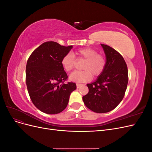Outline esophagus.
I'll list each match as a JSON object with an SVG mask.
<instances>
[{
  "instance_id": "obj_1",
  "label": "esophagus",
  "mask_w": 152,
  "mask_h": 152,
  "mask_svg": "<svg viewBox=\"0 0 152 152\" xmlns=\"http://www.w3.org/2000/svg\"><path fill=\"white\" fill-rule=\"evenodd\" d=\"M82 86V85L80 84H77V89L80 88V87Z\"/></svg>"
}]
</instances>
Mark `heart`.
I'll return each instance as SVG.
<instances>
[{
	"label": "heart",
	"mask_w": 152,
	"mask_h": 152,
	"mask_svg": "<svg viewBox=\"0 0 152 152\" xmlns=\"http://www.w3.org/2000/svg\"><path fill=\"white\" fill-rule=\"evenodd\" d=\"M77 58L85 59L82 65V71H77L69 76V79L76 82H86L89 81L92 75L94 77L100 75L104 71L106 66V59L98 52L92 48H84L78 50L76 53ZM75 58L71 53H68L61 59V65L64 70L70 72L75 65Z\"/></svg>",
	"instance_id": "b5f03b06"
}]
</instances>
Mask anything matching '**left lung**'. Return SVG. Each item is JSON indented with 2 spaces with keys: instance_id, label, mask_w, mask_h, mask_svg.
Returning a JSON list of instances; mask_svg holds the SVG:
<instances>
[{
  "instance_id": "obj_1",
  "label": "left lung",
  "mask_w": 152,
  "mask_h": 152,
  "mask_svg": "<svg viewBox=\"0 0 152 152\" xmlns=\"http://www.w3.org/2000/svg\"><path fill=\"white\" fill-rule=\"evenodd\" d=\"M106 56L103 73L87 84L89 93L82 97L86 107L96 113H107L121 102L128 83V71L123 57L116 50L101 44Z\"/></svg>"
}]
</instances>
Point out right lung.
I'll list each match as a JSON object with an SVG mask.
<instances>
[{
  "label": "right lung",
  "instance_id": "obj_1",
  "mask_svg": "<svg viewBox=\"0 0 152 152\" xmlns=\"http://www.w3.org/2000/svg\"><path fill=\"white\" fill-rule=\"evenodd\" d=\"M73 48L56 42L41 44L31 53L26 66V84L32 103L41 112L56 114L63 111L75 83H64L68 78L61 59Z\"/></svg>",
  "mask_w": 152,
  "mask_h": 152
}]
</instances>
